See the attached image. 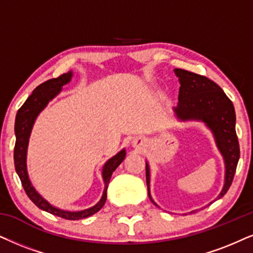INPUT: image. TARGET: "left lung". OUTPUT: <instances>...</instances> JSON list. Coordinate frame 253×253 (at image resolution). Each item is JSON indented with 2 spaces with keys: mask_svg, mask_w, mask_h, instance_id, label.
<instances>
[{
  "mask_svg": "<svg viewBox=\"0 0 253 253\" xmlns=\"http://www.w3.org/2000/svg\"><path fill=\"white\" fill-rule=\"evenodd\" d=\"M180 78L178 105L175 113L181 120H202L212 130L217 147L225 162V183L218 197H223L233 181L239 160L236 134V113L232 101L215 82L187 70L175 69ZM146 181L149 194V167L146 164ZM154 203V201L152 200ZM155 204V203H154ZM156 206V204H155Z\"/></svg>",
  "mask_w": 253,
  "mask_h": 253,
  "instance_id": "obj_1",
  "label": "left lung"
}]
</instances>
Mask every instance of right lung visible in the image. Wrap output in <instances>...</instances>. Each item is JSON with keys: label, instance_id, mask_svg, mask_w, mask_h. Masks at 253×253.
Returning a JSON list of instances; mask_svg holds the SVG:
<instances>
[{"label": "right lung", "instance_id": "obj_1", "mask_svg": "<svg viewBox=\"0 0 253 253\" xmlns=\"http://www.w3.org/2000/svg\"><path fill=\"white\" fill-rule=\"evenodd\" d=\"M72 72L70 71L68 73H63L62 76L57 77V78L49 79V81L42 83L38 85L36 88L34 89L33 94L29 95V98L25 100V103L22 105L20 110H18L17 114H16L15 120V134H16V142L14 148V161H15V169L16 172L20 176V180L23 185L25 193H27L28 197L30 198L40 209L47 211L52 215L62 217V218L70 219V220H77L86 218V217L92 216L93 213L98 212L101 208L104 207L105 202L107 198V187L110 183L112 172H113L118 168L121 162L124 161L126 152L125 149L118 153L116 156L108 160L105 164L103 168V177L105 181V189L101 200L95 204L94 207L89 208V209L83 210V211H64V210L57 209V208L52 207L50 203H47L40 194L35 190V188L31 185V182L29 181L28 172H27V147L29 142V136H30L31 128L33 125L36 120V118L40 112L46 106L47 103L52 99L58 92L62 89V86L68 84L71 81Z\"/></svg>", "mask_w": 253, "mask_h": 253}]
</instances>
